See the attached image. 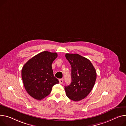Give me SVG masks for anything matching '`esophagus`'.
<instances>
[{
    "label": "esophagus",
    "instance_id": "1",
    "mask_svg": "<svg viewBox=\"0 0 126 126\" xmlns=\"http://www.w3.org/2000/svg\"><path fill=\"white\" fill-rule=\"evenodd\" d=\"M59 81L60 83H61V84H62V83L63 82V79H59Z\"/></svg>",
    "mask_w": 126,
    "mask_h": 126
}]
</instances>
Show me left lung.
<instances>
[{
    "mask_svg": "<svg viewBox=\"0 0 126 126\" xmlns=\"http://www.w3.org/2000/svg\"><path fill=\"white\" fill-rule=\"evenodd\" d=\"M71 66V82L65 86L66 96L74 101L84 99L93 89L97 74L93 64L87 58L78 54H66Z\"/></svg>",
    "mask_w": 126,
    "mask_h": 126,
    "instance_id": "obj_1",
    "label": "left lung"
}]
</instances>
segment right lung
I'll return each instance as SVG.
<instances>
[{
  "label": "right lung",
  "instance_id": "right-lung-1",
  "mask_svg": "<svg viewBox=\"0 0 126 126\" xmlns=\"http://www.w3.org/2000/svg\"><path fill=\"white\" fill-rule=\"evenodd\" d=\"M57 56L56 53L44 51L32 57L23 66L22 78L24 86L33 98L43 99L51 93L53 86L59 83L52 68Z\"/></svg>",
  "mask_w": 126,
  "mask_h": 126
}]
</instances>
